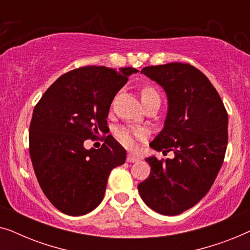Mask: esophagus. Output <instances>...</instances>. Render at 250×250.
I'll use <instances>...</instances> for the list:
<instances>
[{"mask_svg":"<svg viewBox=\"0 0 250 250\" xmlns=\"http://www.w3.org/2000/svg\"><path fill=\"white\" fill-rule=\"evenodd\" d=\"M139 160H140V158L138 156L132 155V153H128V156H127V162L128 163H136V162H139Z\"/></svg>","mask_w":250,"mask_h":250,"instance_id":"obj_1","label":"esophagus"}]
</instances>
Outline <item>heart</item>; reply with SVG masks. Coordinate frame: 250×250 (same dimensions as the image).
<instances>
[{"mask_svg":"<svg viewBox=\"0 0 250 250\" xmlns=\"http://www.w3.org/2000/svg\"><path fill=\"white\" fill-rule=\"evenodd\" d=\"M155 94H157V93L152 90L151 87H145L141 92V100H143V99H146V98L151 97V95H155ZM116 135H117V139L119 140V142H121L122 145L131 148V146L135 145V139L142 138L143 133L141 131H139V129L121 128V129H118L117 133H116Z\"/></svg>","mask_w":250,"mask_h":250,"instance_id":"heart-1","label":"heart"}]
</instances>
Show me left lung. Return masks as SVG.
I'll return each mask as SVG.
<instances>
[{"mask_svg": "<svg viewBox=\"0 0 250 250\" xmlns=\"http://www.w3.org/2000/svg\"><path fill=\"white\" fill-rule=\"evenodd\" d=\"M141 74L163 87L168 104L150 146L174 157L146 158L151 170L138 189L146 206L174 216L197 205L213 186L227 150L228 112L209 80L191 64L149 66Z\"/></svg>", "mask_w": 250, "mask_h": 250, "instance_id": "left-lung-1", "label": "left lung"}]
</instances>
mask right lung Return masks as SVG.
I'll list each match as a JSON object with an SVG mask.
<instances>
[{
  "instance_id": "right-lung-1",
  "label": "right lung",
  "mask_w": 250,
  "mask_h": 250,
  "mask_svg": "<svg viewBox=\"0 0 250 250\" xmlns=\"http://www.w3.org/2000/svg\"><path fill=\"white\" fill-rule=\"evenodd\" d=\"M135 68L86 66L63 74L33 111L29 153L37 181L57 209L70 216L90 213L104 199L111 169L126 150L109 135L100 149L84 148L107 127L115 95Z\"/></svg>"
}]
</instances>
